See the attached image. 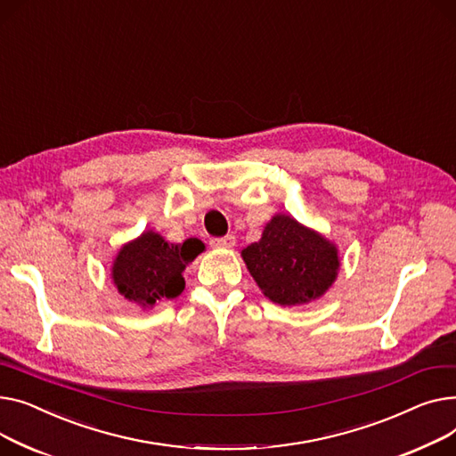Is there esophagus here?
I'll list each match as a JSON object with an SVG mask.
<instances>
[{
	"label": "esophagus",
	"mask_w": 456,
	"mask_h": 456,
	"mask_svg": "<svg viewBox=\"0 0 456 456\" xmlns=\"http://www.w3.org/2000/svg\"><path fill=\"white\" fill-rule=\"evenodd\" d=\"M211 247L213 248H233L235 247V237L233 235H224V237L211 239Z\"/></svg>",
	"instance_id": "34e87169"
}]
</instances>
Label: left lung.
<instances>
[{"label":"left lung","mask_w":456,"mask_h":456,"mask_svg":"<svg viewBox=\"0 0 456 456\" xmlns=\"http://www.w3.org/2000/svg\"><path fill=\"white\" fill-rule=\"evenodd\" d=\"M240 257L265 297L281 307L322 298L340 269L337 245L285 213H276Z\"/></svg>","instance_id":"obj_1"}]
</instances>
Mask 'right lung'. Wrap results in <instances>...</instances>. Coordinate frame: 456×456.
I'll use <instances>...</instances> for the list:
<instances>
[{
  "instance_id": "1",
  "label": "right lung",
  "mask_w": 456,
  "mask_h": 456,
  "mask_svg": "<svg viewBox=\"0 0 456 456\" xmlns=\"http://www.w3.org/2000/svg\"><path fill=\"white\" fill-rule=\"evenodd\" d=\"M200 252L204 243L197 237L175 245L147 230L119 248L112 263L114 287L128 302L152 309L158 302L173 300L183 290L182 273Z\"/></svg>"
}]
</instances>
